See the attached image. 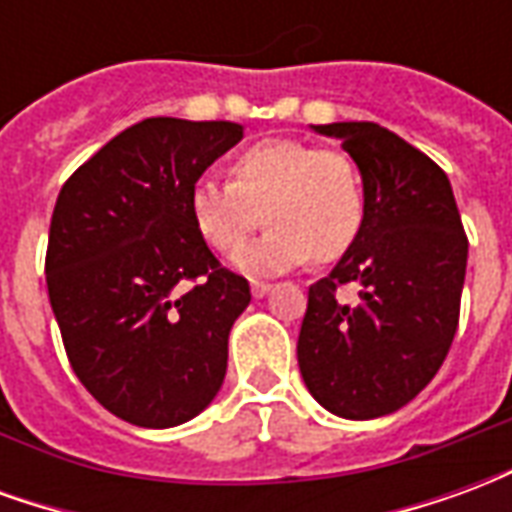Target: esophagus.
I'll use <instances>...</instances> for the list:
<instances>
[{"label":"esophagus","mask_w":512,"mask_h":512,"mask_svg":"<svg viewBox=\"0 0 512 512\" xmlns=\"http://www.w3.org/2000/svg\"><path fill=\"white\" fill-rule=\"evenodd\" d=\"M268 290H271L268 282H257V279H252V296H255V299H263Z\"/></svg>","instance_id":"34e87169"}]
</instances>
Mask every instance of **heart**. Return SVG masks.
I'll list each match as a JSON object with an SVG mask.
<instances>
[{
  "instance_id": "heart-1",
  "label": "heart",
  "mask_w": 512,
  "mask_h": 512,
  "mask_svg": "<svg viewBox=\"0 0 512 512\" xmlns=\"http://www.w3.org/2000/svg\"><path fill=\"white\" fill-rule=\"evenodd\" d=\"M194 230L219 255L263 238L235 255L246 274H279L315 257L334 263L356 244L365 224L362 172L348 153L299 139H266L230 164V180L200 178L189 189Z\"/></svg>"
}]
</instances>
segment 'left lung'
<instances>
[{"instance_id":"left-lung-1","label":"left lung","mask_w":512,"mask_h":512,"mask_svg":"<svg viewBox=\"0 0 512 512\" xmlns=\"http://www.w3.org/2000/svg\"><path fill=\"white\" fill-rule=\"evenodd\" d=\"M340 139L362 172L365 224L329 277L310 285L299 370L345 419L403 408L447 359L461 315L469 241L444 169L376 123L312 126ZM356 281L360 301L336 293Z\"/></svg>"}]
</instances>
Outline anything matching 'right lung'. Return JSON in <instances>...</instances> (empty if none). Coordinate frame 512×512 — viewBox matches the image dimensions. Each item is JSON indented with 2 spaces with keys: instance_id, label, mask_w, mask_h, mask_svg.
<instances>
[{
  "instance_id": "right-lung-1",
  "label": "right lung",
  "mask_w": 512,
  "mask_h": 512,
  "mask_svg": "<svg viewBox=\"0 0 512 512\" xmlns=\"http://www.w3.org/2000/svg\"><path fill=\"white\" fill-rule=\"evenodd\" d=\"M241 136L227 120L147 117L84 161L51 213L46 285L68 362L139 428L189 422L222 389L252 293L194 230L189 189Z\"/></svg>"
}]
</instances>
